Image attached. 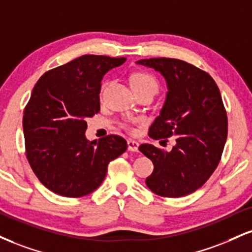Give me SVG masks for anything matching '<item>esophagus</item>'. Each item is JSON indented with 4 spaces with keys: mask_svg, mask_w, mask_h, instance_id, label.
Wrapping results in <instances>:
<instances>
[{
    "mask_svg": "<svg viewBox=\"0 0 252 252\" xmlns=\"http://www.w3.org/2000/svg\"><path fill=\"white\" fill-rule=\"evenodd\" d=\"M138 142L134 141V139H128V150L129 151H138Z\"/></svg>",
    "mask_w": 252,
    "mask_h": 252,
    "instance_id": "34e87169",
    "label": "esophagus"
}]
</instances>
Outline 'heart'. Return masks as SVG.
Instances as JSON below:
<instances>
[{
	"instance_id": "1",
	"label": "heart",
	"mask_w": 252,
	"mask_h": 252,
	"mask_svg": "<svg viewBox=\"0 0 252 252\" xmlns=\"http://www.w3.org/2000/svg\"><path fill=\"white\" fill-rule=\"evenodd\" d=\"M131 86L134 88L135 93L137 92H142V90H154V92H157L158 89V83H157V80L153 75L148 74V72H135L134 75L131 76ZM109 87V82H104L101 87V92H99V95L101 97L104 96L105 92H107ZM124 128L130 129V123H124L123 124Z\"/></svg>"
}]
</instances>
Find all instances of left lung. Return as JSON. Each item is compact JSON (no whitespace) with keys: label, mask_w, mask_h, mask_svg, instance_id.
<instances>
[{"label":"left lung","mask_w":252,"mask_h":252,"mask_svg":"<svg viewBox=\"0 0 252 252\" xmlns=\"http://www.w3.org/2000/svg\"><path fill=\"white\" fill-rule=\"evenodd\" d=\"M136 63L160 72L168 87L149 136H176L169 153L153 144L139 145V151L154 163L145 184L158 196H187L209 180L222 156L228 118L220 89L208 72L182 60L157 57Z\"/></svg>","instance_id":"1"}]
</instances>
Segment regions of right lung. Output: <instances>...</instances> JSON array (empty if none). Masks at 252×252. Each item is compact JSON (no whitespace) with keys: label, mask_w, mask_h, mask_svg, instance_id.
<instances>
[{"label":"right lung","mask_w":252,"mask_h":252,"mask_svg":"<svg viewBox=\"0 0 252 252\" xmlns=\"http://www.w3.org/2000/svg\"><path fill=\"white\" fill-rule=\"evenodd\" d=\"M126 60L83 55L47 71L35 84L23 115L26 154L50 191L89 195L102 184L109 163L126 150L121 136L86 137L87 118L99 111L103 76Z\"/></svg>","instance_id":"1"}]
</instances>
